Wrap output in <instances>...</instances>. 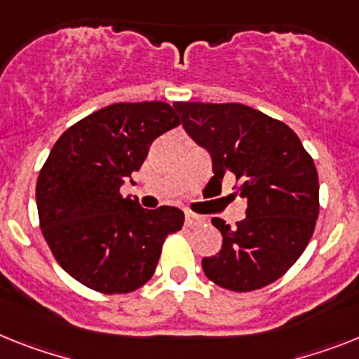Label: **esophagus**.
I'll use <instances>...</instances> for the list:
<instances>
[{
    "label": "esophagus",
    "mask_w": 359,
    "mask_h": 359,
    "mask_svg": "<svg viewBox=\"0 0 359 359\" xmlns=\"http://www.w3.org/2000/svg\"><path fill=\"white\" fill-rule=\"evenodd\" d=\"M203 222V217L195 215V213H186V219H184V224L188 226V228H194V226H198Z\"/></svg>",
    "instance_id": "34e87169"
}]
</instances>
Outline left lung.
I'll return each instance as SVG.
<instances>
[{
  "label": "left lung",
  "instance_id": "left-lung-1",
  "mask_svg": "<svg viewBox=\"0 0 359 359\" xmlns=\"http://www.w3.org/2000/svg\"><path fill=\"white\" fill-rule=\"evenodd\" d=\"M186 133L212 155L213 177L239 182L246 219L230 228L213 217L222 248L203 259L210 281L252 292L277 281L305 252L319 213V182L312 156L287 123L243 104L175 102Z\"/></svg>",
  "mask_w": 359,
  "mask_h": 359
}]
</instances>
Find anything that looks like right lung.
<instances>
[{
    "label": "right lung",
    "mask_w": 359,
    "mask_h": 359,
    "mask_svg": "<svg viewBox=\"0 0 359 359\" xmlns=\"http://www.w3.org/2000/svg\"><path fill=\"white\" fill-rule=\"evenodd\" d=\"M180 118L165 102L113 104L54 144L36 182L40 228L54 259L102 294H128L155 273L162 245L184 224L179 208L144 210L120 186Z\"/></svg>",
    "instance_id": "right-lung-1"
}]
</instances>
